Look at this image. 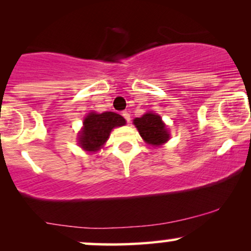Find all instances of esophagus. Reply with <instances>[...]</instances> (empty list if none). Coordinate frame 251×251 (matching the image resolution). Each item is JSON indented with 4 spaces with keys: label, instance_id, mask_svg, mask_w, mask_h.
I'll return each instance as SVG.
<instances>
[{
    "label": "esophagus",
    "instance_id": "1",
    "mask_svg": "<svg viewBox=\"0 0 251 251\" xmlns=\"http://www.w3.org/2000/svg\"><path fill=\"white\" fill-rule=\"evenodd\" d=\"M123 117L125 118V120H126V122H127V123L131 122V116H129V113H128L127 111H124V112H123Z\"/></svg>",
    "mask_w": 251,
    "mask_h": 251
}]
</instances>
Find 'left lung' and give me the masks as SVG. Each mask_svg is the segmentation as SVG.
I'll return each instance as SVG.
<instances>
[{
	"mask_svg": "<svg viewBox=\"0 0 251 251\" xmlns=\"http://www.w3.org/2000/svg\"><path fill=\"white\" fill-rule=\"evenodd\" d=\"M139 134L142 135L144 142L151 146H160L170 139L168 127L164 124L159 114L148 112L143 117L135 118L133 120Z\"/></svg>",
	"mask_w": 251,
	"mask_h": 251,
	"instance_id": "1",
	"label": "left lung"
}]
</instances>
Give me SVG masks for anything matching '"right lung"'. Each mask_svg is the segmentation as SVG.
Segmentation results:
<instances>
[{
    "label": "right lung",
    "mask_w": 251,
    "mask_h": 251,
    "mask_svg": "<svg viewBox=\"0 0 251 251\" xmlns=\"http://www.w3.org/2000/svg\"><path fill=\"white\" fill-rule=\"evenodd\" d=\"M125 124L126 120L114 112H103L99 114L91 112L83 119V127L77 135V142L85 151L97 152L107 142L112 129Z\"/></svg>",
    "instance_id": "1"
}]
</instances>
